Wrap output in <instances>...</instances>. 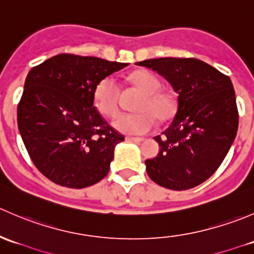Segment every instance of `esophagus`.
Segmentation results:
<instances>
[{"label": "esophagus", "mask_w": 254, "mask_h": 254, "mask_svg": "<svg viewBox=\"0 0 254 254\" xmlns=\"http://www.w3.org/2000/svg\"><path fill=\"white\" fill-rule=\"evenodd\" d=\"M127 141H134V142H142V137H135V136H127Z\"/></svg>", "instance_id": "esophagus-1"}]
</instances>
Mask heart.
<instances>
[{
  "label": "heart",
  "mask_w": 254,
  "mask_h": 254,
  "mask_svg": "<svg viewBox=\"0 0 254 254\" xmlns=\"http://www.w3.org/2000/svg\"><path fill=\"white\" fill-rule=\"evenodd\" d=\"M129 81L141 91L135 102L132 113L115 115L112 124L118 131L129 135L147 134L155 127V120L166 122L176 113L172 94L161 91V82L151 71L137 70L129 76ZM119 87L113 77L102 78L93 89V103L101 114L112 117L118 109Z\"/></svg>",
  "instance_id": "b5f03b06"
}]
</instances>
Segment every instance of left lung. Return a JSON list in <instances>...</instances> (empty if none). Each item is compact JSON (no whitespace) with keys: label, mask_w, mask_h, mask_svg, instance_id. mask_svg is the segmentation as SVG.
I'll use <instances>...</instances> for the list:
<instances>
[{"label":"left lung","mask_w":254,"mask_h":254,"mask_svg":"<svg viewBox=\"0 0 254 254\" xmlns=\"http://www.w3.org/2000/svg\"><path fill=\"white\" fill-rule=\"evenodd\" d=\"M136 65L163 76L177 93L170 127L153 139L157 157L146 160L147 175L158 186L186 190L215 173L229 152L238 127L236 96L229 76L193 58H160Z\"/></svg>","instance_id":"1"}]
</instances>
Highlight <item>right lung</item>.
Returning a JSON list of instances; mask_svg holds the SVG:
<instances>
[{
  "mask_svg": "<svg viewBox=\"0 0 254 254\" xmlns=\"http://www.w3.org/2000/svg\"><path fill=\"white\" fill-rule=\"evenodd\" d=\"M127 64L60 54L28 73L17 122L35 167L67 188H86L108 175L117 143L124 141L93 103L102 78Z\"/></svg>",
  "mask_w": 254,
  "mask_h": 254,
  "instance_id": "add662e5",
  "label": "right lung"
}]
</instances>
